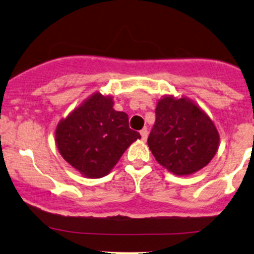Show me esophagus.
<instances>
[{
  "mask_svg": "<svg viewBox=\"0 0 254 254\" xmlns=\"http://www.w3.org/2000/svg\"><path fill=\"white\" fill-rule=\"evenodd\" d=\"M141 137H142V139H143V141L147 139V137H148V130L147 129H142L141 130Z\"/></svg>",
  "mask_w": 254,
  "mask_h": 254,
  "instance_id": "esophagus-1",
  "label": "esophagus"
}]
</instances>
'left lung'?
Listing matches in <instances>:
<instances>
[{
  "label": "left lung",
  "mask_w": 254,
  "mask_h": 254,
  "mask_svg": "<svg viewBox=\"0 0 254 254\" xmlns=\"http://www.w3.org/2000/svg\"><path fill=\"white\" fill-rule=\"evenodd\" d=\"M155 115L148 145L166 170L176 176H190L211 161L220 136L198 105L188 98L166 95L157 101Z\"/></svg>",
  "instance_id": "left-lung-1"
}]
</instances>
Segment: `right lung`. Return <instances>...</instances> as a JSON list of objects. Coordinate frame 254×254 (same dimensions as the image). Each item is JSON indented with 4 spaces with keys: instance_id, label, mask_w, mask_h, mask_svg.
<instances>
[{
    "instance_id": "right-lung-1",
    "label": "right lung",
    "mask_w": 254,
    "mask_h": 254,
    "mask_svg": "<svg viewBox=\"0 0 254 254\" xmlns=\"http://www.w3.org/2000/svg\"><path fill=\"white\" fill-rule=\"evenodd\" d=\"M63 159L87 178L107 176L127 147L141 138L129 127L125 112L113 109L112 97L94 93L56 127Z\"/></svg>"
}]
</instances>
